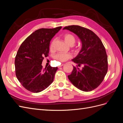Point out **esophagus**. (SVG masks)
<instances>
[{"label": "esophagus", "mask_w": 123, "mask_h": 123, "mask_svg": "<svg viewBox=\"0 0 123 123\" xmlns=\"http://www.w3.org/2000/svg\"><path fill=\"white\" fill-rule=\"evenodd\" d=\"M64 64H62V65H60V66H59L58 67V68H60V67H62V66H64Z\"/></svg>", "instance_id": "esophagus-1"}]
</instances>
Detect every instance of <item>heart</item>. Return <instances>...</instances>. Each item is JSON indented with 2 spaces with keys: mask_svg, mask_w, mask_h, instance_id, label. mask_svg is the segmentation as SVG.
Returning <instances> with one entry per match:
<instances>
[{
  "mask_svg": "<svg viewBox=\"0 0 123 123\" xmlns=\"http://www.w3.org/2000/svg\"><path fill=\"white\" fill-rule=\"evenodd\" d=\"M64 39L66 43H67L68 45L70 46H73L75 43V38L72 34H66L64 36ZM54 40H53L51 43L50 45V49H52L53 48V43ZM72 55L70 53H59L55 55V58L57 59L59 62H62L67 61L68 59L72 58Z\"/></svg>",
  "mask_w": 123,
  "mask_h": 123,
  "instance_id": "b5f03b06",
  "label": "heart"
}]
</instances>
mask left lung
Listing matches in <instances>:
<instances>
[{
    "mask_svg": "<svg viewBox=\"0 0 123 123\" xmlns=\"http://www.w3.org/2000/svg\"><path fill=\"white\" fill-rule=\"evenodd\" d=\"M63 30L75 34L82 44L79 54L72 59L78 66H73L71 74L68 75L69 80L80 90H94L102 83L108 70V57L102 41L90 30L79 25H69ZM82 64V69L78 68Z\"/></svg>",
    "mask_w": 123,
    "mask_h": 123,
    "instance_id": "8db88e82",
    "label": "left lung"
}]
</instances>
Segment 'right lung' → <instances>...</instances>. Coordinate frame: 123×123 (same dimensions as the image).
<instances>
[{"label":"right lung","mask_w":123,"mask_h":123,"mask_svg":"<svg viewBox=\"0 0 123 123\" xmlns=\"http://www.w3.org/2000/svg\"><path fill=\"white\" fill-rule=\"evenodd\" d=\"M62 27L37 30L21 43L15 60L16 76L29 91H43L53 82L57 67L43 69L44 57L48 56L50 41Z\"/></svg>","instance_id":"add662e5"}]
</instances>
